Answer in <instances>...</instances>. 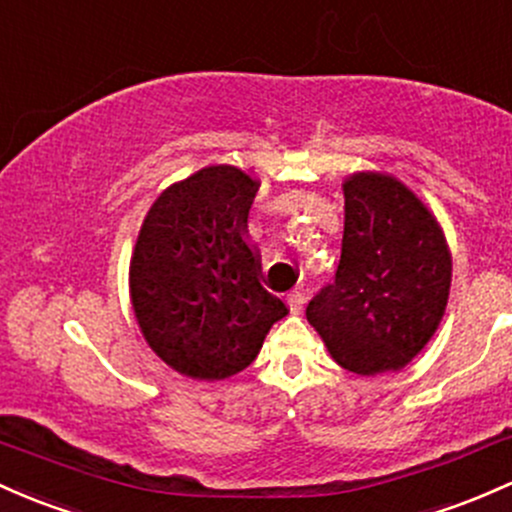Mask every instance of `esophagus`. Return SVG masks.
<instances>
[{
    "label": "esophagus",
    "mask_w": 512,
    "mask_h": 512,
    "mask_svg": "<svg viewBox=\"0 0 512 512\" xmlns=\"http://www.w3.org/2000/svg\"><path fill=\"white\" fill-rule=\"evenodd\" d=\"M288 305H290V312H293V315H300L302 312V307H305V295L300 293V290H290L288 293Z\"/></svg>",
    "instance_id": "34e87169"
}]
</instances>
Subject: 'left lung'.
Here are the masks:
<instances>
[{
  "mask_svg": "<svg viewBox=\"0 0 512 512\" xmlns=\"http://www.w3.org/2000/svg\"><path fill=\"white\" fill-rule=\"evenodd\" d=\"M342 188V258L334 283L307 305V322L346 371H400L447 310L449 244L425 202L393 175L364 170Z\"/></svg>",
  "mask_w": 512,
  "mask_h": 512,
  "instance_id": "1",
  "label": "left lung"
}]
</instances>
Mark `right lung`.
<instances>
[{
	"mask_svg": "<svg viewBox=\"0 0 512 512\" xmlns=\"http://www.w3.org/2000/svg\"><path fill=\"white\" fill-rule=\"evenodd\" d=\"M258 180L207 166L158 195L141 224L129 293L146 344L173 371L222 381L244 371L288 315L268 293L246 219Z\"/></svg>",
	"mask_w": 512,
	"mask_h": 512,
	"instance_id": "right-lung-1",
	"label": "right lung"
}]
</instances>
